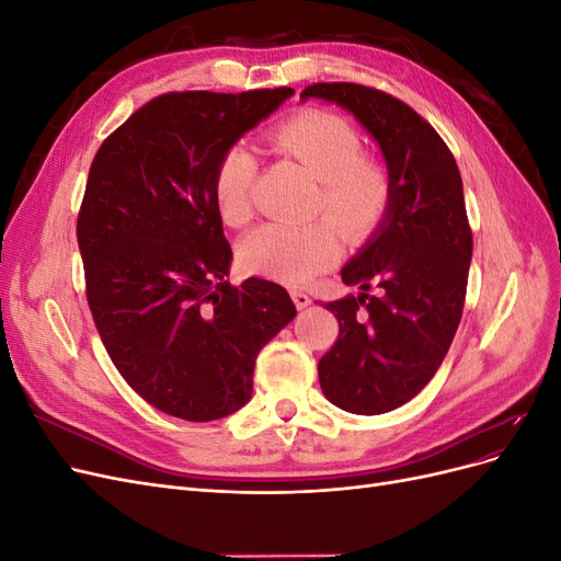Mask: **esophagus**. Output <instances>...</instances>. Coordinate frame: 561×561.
I'll return each mask as SVG.
<instances>
[{
	"label": "esophagus",
	"mask_w": 561,
	"mask_h": 561,
	"mask_svg": "<svg viewBox=\"0 0 561 561\" xmlns=\"http://www.w3.org/2000/svg\"><path fill=\"white\" fill-rule=\"evenodd\" d=\"M293 301H295L297 309H307L311 304V295L304 293V290H293Z\"/></svg>",
	"instance_id": "1"
}]
</instances>
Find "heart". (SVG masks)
<instances>
[{"label": "heart", "instance_id": "b5f03b06", "mask_svg": "<svg viewBox=\"0 0 561 561\" xmlns=\"http://www.w3.org/2000/svg\"><path fill=\"white\" fill-rule=\"evenodd\" d=\"M268 140L318 180V208L344 231L365 233L379 222L390 198L388 178L377 161L363 157V140L348 118L304 110L271 128ZM254 180V151L243 142L227 147L213 173L215 208L225 225L239 229L252 219ZM336 250V236L328 222L264 225L245 236L239 257L254 274L301 285L332 264Z\"/></svg>", "mask_w": 561, "mask_h": 561}]
</instances>
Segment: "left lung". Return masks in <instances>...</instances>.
<instances>
[{
	"mask_svg": "<svg viewBox=\"0 0 561 561\" xmlns=\"http://www.w3.org/2000/svg\"><path fill=\"white\" fill-rule=\"evenodd\" d=\"M301 98L348 110L388 168L381 225L342 268V280L360 295L325 304L339 336L318 363L332 404L375 416L410 402L433 379L461 322L472 257L463 182L445 140L402 100L346 81L313 83Z\"/></svg>",
	"mask_w": 561,
	"mask_h": 561,
	"instance_id": "8db88e82",
	"label": "left lung"
}]
</instances>
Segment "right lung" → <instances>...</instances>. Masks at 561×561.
Segmentation results:
<instances>
[{
    "instance_id": "add662e5",
    "label": "right lung",
    "mask_w": 561,
    "mask_h": 561,
    "mask_svg": "<svg viewBox=\"0 0 561 561\" xmlns=\"http://www.w3.org/2000/svg\"><path fill=\"white\" fill-rule=\"evenodd\" d=\"M293 89L149 100L100 145L77 219L87 299L128 386L163 414L215 421L252 396L254 360L297 316L285 287L227 280L213 173Z\"/></svg>"
}]
</instances>
